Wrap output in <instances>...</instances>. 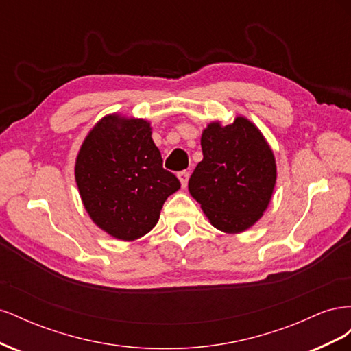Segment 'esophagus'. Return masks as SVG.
<instances>
[{"label": "esophagus", "mask_w": 351, "mask_h": 351, "mask_svg": "<svg viewBox=\"0 0 351 351\" xmlns=\"http://www.w3.org/2000/svg\"><path fill=\"white\" fill-rule=\"evenodd\" d=\"M189 177H190V173H189V171H180V173H178V180H180V183H182L183 187L187 186Z\"/></svg>", "instance_id": "esophagus-1"}]
</instances>
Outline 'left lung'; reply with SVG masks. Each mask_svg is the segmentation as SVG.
Here are the masks:
<instances>
[{"label":"left lung","instance_id":"1","mask_svg":"<svg viewBox=\"0 0 351 351\" xmlns=\"http://www.w3.org/2000/svg\"><path fill=\"white\" fill-rule=\"evenodd\" d=\"M200 145L204 159L189 180L190 193L218 230H247L267 209L277 178L268 143L249 120L237 117L226 127L210 123Z\"/></svg>","mask_w":351,"mask_h":351}]
</instances>
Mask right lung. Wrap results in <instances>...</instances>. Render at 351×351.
I'll use <instances>...</instances> for the list:
<instances>
[{"label":"right lung","mask_w":351,"mask_h":351,"mask_svg":"<svg viewBox=\"0 0 351 351\" xmlns=\"http://www.w3.org/2000/svg\"><path fill=\"white\" fill-rule=\"evenodd\" d=\"M76 182L95 224L127 241L155 227L164 202L182 186L162 167L149 123L115 115L102 119L83 142Z\"/></svg>","instance_id":"right-lung-1"}]
</instances>
